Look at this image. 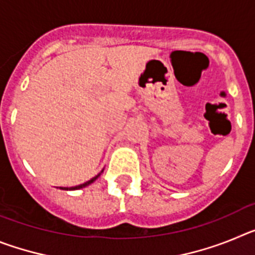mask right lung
Here are the masks:
<instances>
[{"label":"right lung","mask_w":255,"mask_h":255,"mask_svg":"<svg viewBox=\"0 0 255 255\" xmlns=\"http://www.w3.org/2000/svg\"><path fill=\"white\" fill-rule=\"evenodd\" d=\"M102 172H103V170L101 171V172L98 173V175H97V176H94L93 179H91V180H89V181L84 182V184H80V185H76V186H71V188H60V189H62V190H79V189H83V188H85V186L91 185L92 182L96 181V180L101 176V173H102Z\"/></svg>","instance_id":"1"}]
</instances>
